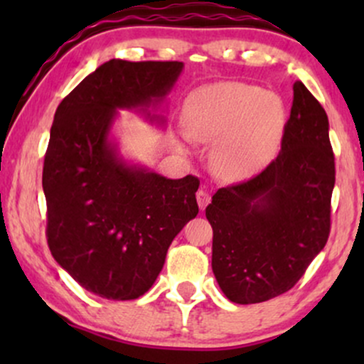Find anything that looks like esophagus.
Wrapping results in <instances>:
<instances>
[{
  "mask_svg": "<svg viewBox=\"0 0 364 364\" xmlns=\"http://www.w3.org/2000/svg\"><path fill=\"white\" fill-rule=\"evenodd\" d=\"M196 202H198V207L203 210L208 205V202H210V196H208L205 190H198L196 191Z\"/></svg>",
  "mask_w": 364,
  "mask_h": 364,
  "instance_id": "1",
  "label": "esophagus"
}]
</instances>
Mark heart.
<instances>
[{"label":"heart","instance_id":"obj_1","mask_svg":"<svg viewBox=\"0 0 364 364\" xmlns=\"http://www.w3.org/2000/svg\"><path fill=\"white\" fill-rule=\"evenodd\" d=\"M188 135L217 141L212 166L225 179L258 173L281 144L286 111L279 95L240 82H223L193 92L185 106Z\"/></svg>","mask_w":364,"mask_h":364}]
</instances>
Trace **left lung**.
Returning a JSON list of instances; mask_svg holds the SVG:
<instances>
[{"instance_id":"1","label":"left lung","mask_w":364,"mask_h":364,"mask_svg":"<svg viewBox=\"0 0 364 364\" xmlns=\"http://www.w3.org/2000/svg\"><path fill=\"white\" fill-rule=\"evenodd\" d=\"M292 90L279 156L248 181L217 190L205 208L212 270L237 304L289 291L328 240L336 185L328 118L301 82Z\"/></svg>"}]
</instances>
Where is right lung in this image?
Wrapping results in <instances>:
<instances>
[{
	"instance_id": "right-lung-1",
	"label": "right lung",
	"mask_w": 364,
	"mask_h": 364,
	"mask_svg": "<svg viewBox=\"0 0 364 364\" xmlns=\"http://www.w3.org/2000/svg\"><path fill=\"white\" fill-rule=\"evenodd\" d=\"M183 72L181 61L111 60L58 106L44 157L48 245L83 289L127 301L156 282L169 245L198 214V178L168 179L129 164L111 139L118 109L154 111Z\"/></svg>"
}]
</instances>
